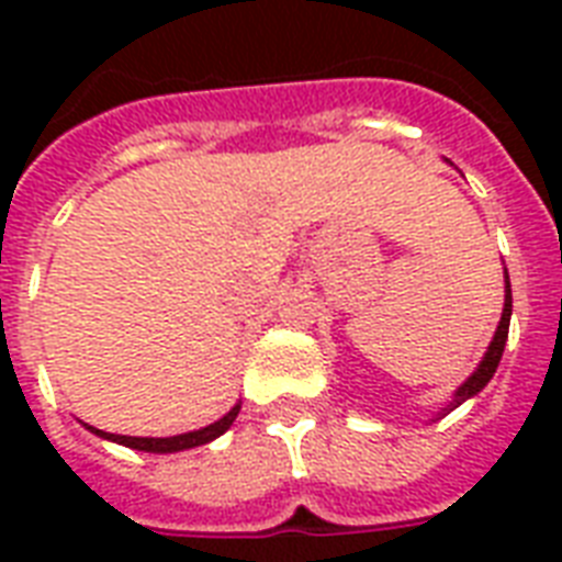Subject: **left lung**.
I'll use <instances>...</instances> for the list:
<instances>
[{"label": "left lung", "instance_id": "1", "mask_svg": "<svg viewBox=\"0 0 562 562\" xmlns=\"http://www.w3.org/2000/svg\"><path fill=\"white\" fill-rule=\"evenodd\" d=\"M510 312H514V294H510V280H507V271H505V312H502L496 335H493V341H490L487 352H484V359H481V364L475 368V373H472L470 379L454 391V400L449 402V408H443V414H449V411H454L458 405H463V402L470 400V396H475V393H479L490 379H493L498 361H502V352H505L507 329H510Z\"/></svg>", "mask_w": 562, "mask_h": 562}]
</instances>
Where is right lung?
<instances>
[{
    "label": "right lung",
    "mask_w": 562,
    "mask_h": 562,
    "mask_svg": "<svg viewBox=\"0 0 562 562\" xmlns=\"http://www.w3.org/2000/svg\"><path fill=\"white\" fill-rule=\"evenodd\" d=\"M238 408H229V414L218 419V423H212L206 428H198V431H187V435H178V437H127V435H110V431H99V428H92V435L104 437V440H113V443H122L127 449H139V452H157V454H166V452H183V449H194V446H203L221 437L233 426V419L238 417Z\"/></svg>",
    "instance_id": "1"
}]
</instances>
